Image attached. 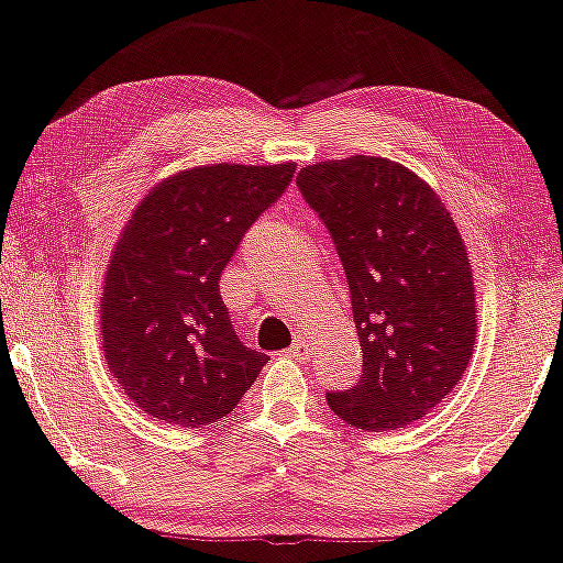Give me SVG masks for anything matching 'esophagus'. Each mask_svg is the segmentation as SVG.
Wrapping results in <instances>:
<instances>
[{"mask_svg": "<svg viewBox=\"0 0 563 563\" xmlns=\"http://www.w3.org/2000/svg\"><path fill=\"white\" fill-rule=\"evenodd\" d=\"M289 355L295 357V361H307V357H309V342L305 338H295V345L289 347Z\"/></svg>", "mask_w": 563, "mask_h": 563, "instance_id": "34e87169", "label": "esophagus"}]
</instances>
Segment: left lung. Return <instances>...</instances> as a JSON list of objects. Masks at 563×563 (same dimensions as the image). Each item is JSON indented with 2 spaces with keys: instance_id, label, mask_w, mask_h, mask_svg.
<instances>
[{
  "instance_id": "1",
  "label": "left lung",
  "mask_w": 563,
  "mask_h": 563,
  "mask_svg": "<svg viewBox=\"0 0 563 563\" xmlns=\"http://www.w3.org/2000/svg\"><path fill=\"white\" fill-rule=\"evenodd\" d=\"M297 187L335 243L363 350L361 378L328 390V406L355 429H404L450 396L475 347L462 235L439 195L398 162H317L299 169Z\"/></svg>"
}]
</instances>
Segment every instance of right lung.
Returning <instances> with one entry per match:
<instances>
[{
    "label": "right lung",
    "mask_w": 563,
    "mask_h": 563,
    "mask_svg": "<svg viewBox=\"0 0 563 563\" xmlns=\"http://www.w3.org/2000/svg\"><path fill=\"white\" fill-rule=\"evenodd\" d=\"M295 165H208L162 180L134 208L101 291L106 363L150 417L200 429L254 386L268 355L243 345L221 274Z\"/></svg>",
    "instance_id": "obj_1"
}]
</instances>
